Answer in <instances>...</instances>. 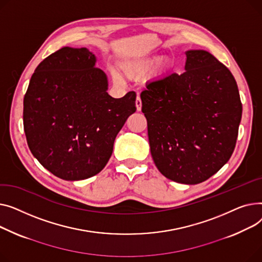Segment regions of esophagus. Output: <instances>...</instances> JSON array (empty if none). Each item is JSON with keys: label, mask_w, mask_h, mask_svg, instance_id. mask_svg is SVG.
<instances>
[{"label": "esophagus", "mask_w": 262, "mask_h": 262, "mask_svg": "<svg viewBox=\"0 0 262 262\" xmlns=\"http://www.w3.org/2000/svg\"><path fill=\"white\" fill-rule=\"evenodd\" d=\"M135 104H136V110H137V111H141V110H142V100H141V97L138 96V95H137V97H136Z\"/></svg>", "instance_id": "esophagus-1"}]
</instances>
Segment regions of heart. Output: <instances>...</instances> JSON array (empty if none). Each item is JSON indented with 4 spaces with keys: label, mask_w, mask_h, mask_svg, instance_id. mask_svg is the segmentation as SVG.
Returning <instances> with one entry per match:
<instances>
[{
    "label": "heart",
    "mask_w": 262,
    "mask_h": 262,
    "mask_svg": "<svg viewBox=\"0 0 262 262\" xmlns=\"http://www.w3.org/2000/svg\"><path fill=\"white\" fill-rule=\"evenodd\" d=\"M171 67V61L168 57H150L145 59L131 60L122 63L120 67L121 74L130 80H140L145 77L155 68V74L157 76L165 75ZM114 79L120 81L119 77L114 74Z\"/></svg>",
    "instance_id": "1"
}]
</instances>
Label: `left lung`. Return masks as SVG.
Returning a JSON list of instances; mask_svg holds the SVG:
<instances>
[{
    "mask_svg": "<svg viewBox=\"0 0 262 262\" xmlns=\"http://www.w3.org/2000/svg\"><path fill=\"white\" fill-rule=\"evenodd\" d=\"M185 72L150 82L141 93L151 156L177 183L209 179L232 157L242 116L237 82L203 50L186 51Z\"/></svg>",
    "mask_w": 262,
    "mask_h": 262,
    "instance_id": "8db88e82",
    "label": "left lung"
}]
</instances>
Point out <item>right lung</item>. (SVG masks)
Returning <instances> with one entry per match:
<instances>
[{
    "label": "right lung",
    "instance_id": "1",
    "mask_svg": "<svg viewBox=\"0 0 262 262\" xmlns=\"http://www.w3.org/2000/svg\"><path fill=\"white\" fill-rule=\"evenodd\" d=\"M95 64L88 49L66 46L37 67L24 96L28 147L45 169L66 181L99 173L136 111L135 92L110 96L106 75Z\"/></svg>",
    "mask_w": 262,
    "mask_h": 262
}]
</instances>
